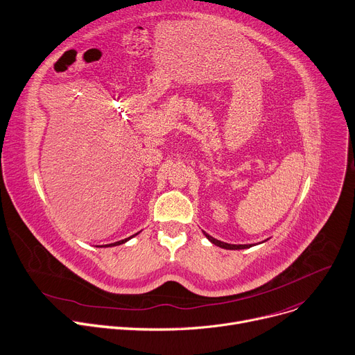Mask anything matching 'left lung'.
Returning a JSON list of instances; mask_svg holds the SVG:
<instances>
[{"label":"left lung","instance_id":"1","mask_svg":"<svg viewBox=\"0 0 355 355\" xmlns=\"http://www.w3.org/2000/svg\"><path fill=\"white\" fill-rule=\"evenodd\" d=\"M204 235H205L207 240L209 243H212V244L220 247V248H224V250H245V248H250V247L254 245V244H228V243H223V241H220L217 239H212L211 235H208L207 232H204Z\"/></svg>","mask_w":355,"mask_h":355}]
</instances>
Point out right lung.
Instances as JSON below:
<instances>
[{
	"mask_svg": "<svg viewBox=\"0 0 355 355\" xmlns=\"http://www.w3.org/2000/svg\"><path fill=\"white\" fill-rule=\"evenodd\" d=\"M135 235H138V232L137 234H134V235H131V237H128V239H125V240H121V241H116V243H112V244H105V245H97L98 248H108V247H115V245H121V244H124V243H127L128 240H131L132 237H135Z\"/></svg>",
	"mask_w": 355,
	"mask_h": 355,
	"instance_id": "1",
	"label": "right lung"
}]
</instances>
